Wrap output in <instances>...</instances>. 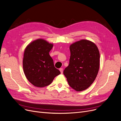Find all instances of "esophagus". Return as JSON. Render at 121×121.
Segmentation results:
<instances>
[{"label":"esophagus","instance_id":"1","mask_svg":"<svg viewBox=\"0 0 121 121\" xmlns=\"http://www.w3.org/2000/svg\"><path fill=\"white\" fill-rule=\"evenodd\" d=\"M59 69H60V73H61V74H63V69H62V68H60Z\"/></svg>","mask_w":121,"mask_h":121}]
</instances>
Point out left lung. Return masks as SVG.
<instances>
[{"instance_id":"1","label":"left lung","mask_w":121,"mask_h":121,"mask_svg":"<svg viewBox=\"0 0 121 121\" xmlns=\"http://www.w3.org/2000/svg\"><path fill=\"white\" fill-rule=\"evenodd\" d=\"M71 56L64 71L69 85L77 91L85 90L95 79L100 65V54L93 42L86 39L69 46Z\"/></svg>"}]
</instances>
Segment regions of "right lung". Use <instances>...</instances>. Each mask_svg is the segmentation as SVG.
Listing matches in <instances>:
<instances>
[{"mask_svg": "<svg viewBox=\"0 0 121 121\" xmlns=\"http://www.w3.org/2000/svg\"><path fill=\"white\" fill-rule=\"evenodd\" d=\"M53 46V44L40 38L30 42L24 50V74L28 81L36 87L49 85L60 74L54 67L53 60L49 54Z\"/></svg>", "mask_w": 121, "mask_h": 121, "instance_id": "add662e5", "label": "right lung"}]
</instances>
